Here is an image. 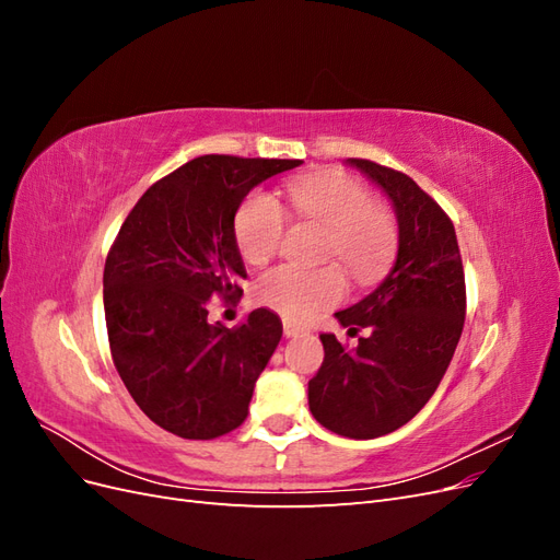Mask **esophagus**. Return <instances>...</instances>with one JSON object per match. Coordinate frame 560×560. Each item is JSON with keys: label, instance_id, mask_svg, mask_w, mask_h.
Segmentation results:
<instances>
[{"label": "esophagus", "instance_id": "1", "mask_svg": "<svg viewBox=\"0 0 560 560\" xmlns=\"http://www.w3.org/2000/svg\"><path fill=\"white\" fill-rule=\"evenodd\" d=\"M282 331H284V336H287V338H292V336H299V334H303V331H306V329H303L301 325H296V322L284 319V322H282Z\"/></svg>", "mask_w": 560, "mask_h": 560}]
</instances>
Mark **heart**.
Wrapping results in <instances>:
<instances>
[{
  "instance_id": "heart-1",
  "label": "heart",
  "mask_w": 560,
  "mask_h": 560,
  "mask_svg": "<svg viewBox=\"0 0 560 560\" xmlns=\"http://www.w3.org/2000/svg\"><path fill=\"white\" fill-rule=\"evenodd\" d=\"M287 196L301 219L327 229L325 257L341 261L354 282L374 284L387 273L397 252V222L358 177L329 167L292 179ZM284 229L287 214L278 198L249 196L233 222L241 257L249 266H264L278 252ZM254 294L284 317L306 319L343 299L346 278L334 264L317 270L280 266L259 278Z\"/></svg>"
}]
</instances>
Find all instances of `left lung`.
<instances>
[{
	"mask_svg": "<svg viewBox=\"0 0 560 560\" xmlns=\"http://www.w3.org/2000/svg\"><path fill=\"white\" fill-rule=\"evenodd\" d=\"M393 200L397 261L374 292L336 319L358 346L319 334L325 360L308 383L311 413L348 439H376L406 425L430 401L465 325V270L448 214L393 167L348 159Z\"/></svg>",
	"mask_w": 560,
	"mask_h": 560,
	"instance_id": "obj_1",
	"label": "left lung"
}]
</instances>
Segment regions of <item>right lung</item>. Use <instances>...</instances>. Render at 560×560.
<instances>
[{"label":"right lung","mask_w":560,"mask_h":560,"mask_svg":"<svg viewBox=\"0 0 560 560\" xmlns=\"http://www.w3.org/2000/svg\"><path fill=\"white\" fill-rule=\"evenodd\" d=\"M303 161L198 156L151 184L105 261L114 366L135 404L182 439L229 434L247 418L254 383L282 322L257 308L238 327L210 325L214 296H243L247 278L233 219L243 198Z\"/></svg>","instance_id":"right-lung-1"}]
</instances>
